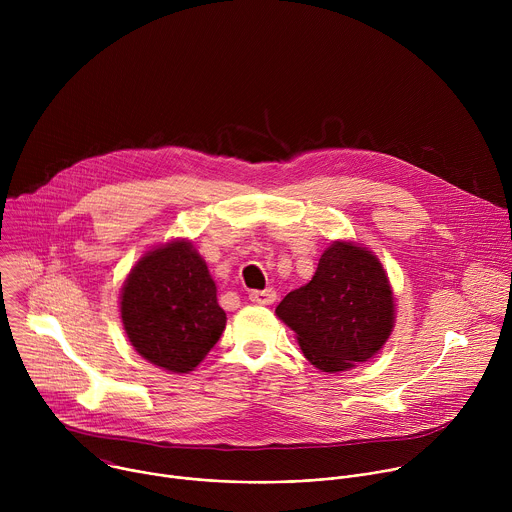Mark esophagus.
Masks as SVG:
<instances>
[{"mask_svg": "<svg viewBox=\"0 0 512 512\" xmlns=\"http://www.w3.org/2000/svg\"><path fill=\"white\" fill-rule=\"evenodd\" d=\"M275 289L273 287H267V289H253L251 294H249V300L253 302V304H259V306H267V304H271L273 300H275Z\"/></svg>", "mask_w": 512, "mask_h": 512, "instance_id": "obj_1", "label": "esophagus"}]
</instances>
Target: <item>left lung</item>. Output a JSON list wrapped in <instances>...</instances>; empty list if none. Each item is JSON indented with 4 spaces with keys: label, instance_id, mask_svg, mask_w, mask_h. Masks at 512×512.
Wrapping results in <instances>:
<instances>
[{
    "label": "left lung",
    "instance_id": "1",
    "mask_svg": "<svg viewBox=\"0 0 512 512\" xmlns=\"http://www.w3.org/2000/svg\"><path fill=\"white\" fill-rule=\"evenodd\" d=\"M296 332L304 356L322 373L373 358L395 328V294L379 257L360 243L332 241L314 277L275 308Z\"/></svg>",
    "mask_w": 512,
    "mask_h": 512
}]
</instances>
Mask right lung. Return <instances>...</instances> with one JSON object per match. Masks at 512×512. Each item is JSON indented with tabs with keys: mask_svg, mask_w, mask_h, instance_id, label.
<instances>
[{
	"mask_svg": "<svg viewBox=\"0 0 512 512\" xmlns=\"http://www.w3.org/2000/svg\"><path fill=\"white\" fill-rule=\"evenodd\" d=\"M119 312L135 352L174 375L194 371L227 326L216 283L190 239L156 245L137 259Z\"/></svg>",
	"mask_w": 512,
	"mask_h": 512,
	"instance_id": "obj_1",
	"label": "right lung"
}]
</instances>
